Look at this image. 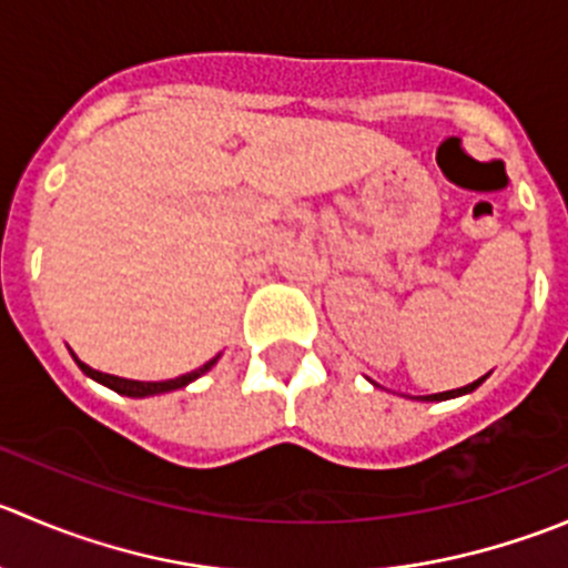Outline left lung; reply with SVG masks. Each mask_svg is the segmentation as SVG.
Instances as JSON below:
<instances>
[{
    "label": "left lung",
    "instance_id": "1",
    "mask_svg": "<svg viewBox=\"0 0 568 568\" xmlns=\"http://www.w3.org/2000/svg\"><path fill=\"white\" fill-rule=\"evenodd\" d=\"M483 379L486 377H480V379H475V383H469V385H464V388H455V390H444V394H430V396H422V399H449V396H460V394H469V390H475L477 385L483 383Z\"/></svg>",
    "mask_w": 568,
    "mask_h": 568
}]
</instances>
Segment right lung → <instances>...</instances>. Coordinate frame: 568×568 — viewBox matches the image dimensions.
I'll return each instance as SVG.
<instances>
[{"label": "right lung", "mask_w": 568, "mask_h": 568, "mask_svg": "<svg viewBox=\"0 0 568 568\" xmlns=\"http://www.w3.org/2000/svg\"><path fill=\"white\" fill-rule=\"evenodd\" d=\"M77 361V357H74ZM216 363V357L213 361H207L205 366L194 368V372L183 374V377H174V379H163V383H138V379H124V377H113V374H104V372H97V368L85 366L82 361H77V366L82 368V372L88 374V377H93L97 383L108 385V388H113L115 394H124V396H152V394H166V390H174V388H183V385H189L191 379H196L200 374H205L207 368Z\"/></svg>", "instance_id": "add662e5"}]
</instances>
